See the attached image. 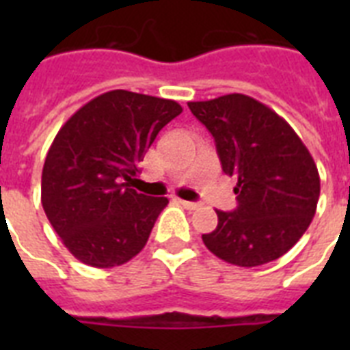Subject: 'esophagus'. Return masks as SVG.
I'll list each match as a JSON object with an SVG mask.
<instances>
[{
  "mask_svg": "<svg viewBox=\"0 0 350 350\" xmlns=\"http://www.w3.org/2000/svg\"><path fill=\"white\" fill-rule=\"evenodd\" d=\"M178 203H180L181 207L187 208V211H194V208L200 207V203H194V202H185V200H178Z\"/></svg>",
  "mask_w": 350,
  "mask_h": 350,
  "instance_id": "34e87169",
  "label": "esophagus"
}]
</instances>
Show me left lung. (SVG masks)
Masks as SVG:
<instances>
[{
  "instance_id": "8db88e82",
  "label": "left lung",
  "mask_w": 350,
  "mask_h": 350,
  "mask_svg": "<svg viewBox=\"0 0 350 350\" xmlns=\"http://www.w3.org/2000/svg\"><path fill=\"white\" fill-rule=\"evenodd\" d=\"M213 134L225 174L238 183V207L216 211L218 227L202 239L214 256L258 267L293 249L316 214L320 174L309 148L282 116L245 94L189 101Z\"/></svg>"
}]
</instances>
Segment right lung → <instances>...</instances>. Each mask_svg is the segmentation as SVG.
<instances>
[{
	"label": "right lung",
	"mask_w": 350,
	"mask_h": 350,
	"mask_svg": "<svg viewBox=\"0 0 350 350\" xmlns=\"http://www.w3.org/2000/svg\"><path fill=\"white\" fill-rule=\"evenodd\" d=\"M183 109L174 100L111 90L65 121L46 152L41 205L68 252L111 269L145 247L167 198L132 189L158 132Z\"/></svg>",
	"instance_id": "add662e5"
}]
</instances>
